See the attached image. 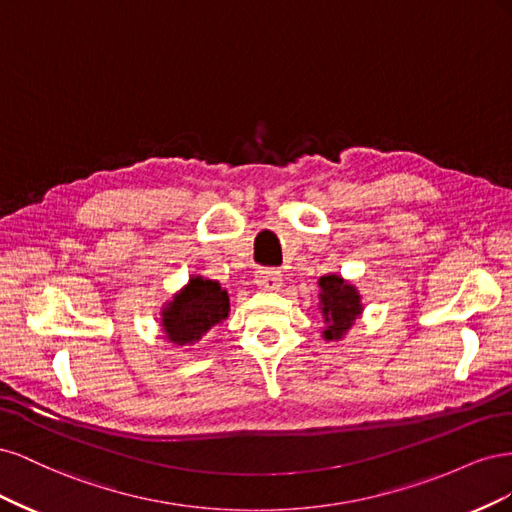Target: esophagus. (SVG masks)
I'll list each match as a JSON object with an SVG mask.
<instances>
[{"mask_svg":"<svg viewBox=\"0 0 512 512\" xmlns=\"http://www.w3.org/2000/svg\"><path fill=\"white\" fill-rule=\"evenodd\" d=\"M256 284H258L262 290L275 292V290L282 288L284 280H282L280 271H275V269H260V271L256 273Z\"/></svg>","mask_w":512,"mask_h":512,"instance_id":"obj_1","label":"esophagus"}]
</instances>
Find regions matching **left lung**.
Masks as SVG:
<instances>
[{"label":"left lung","mask_w":512,"mask_h":512,"mask_svg":"<svg viewBox=\"0 0 512 512\" xmlns=\"http://www.w3.org/2000/svg\"><path fill=\"white\" fill-rule=\"evenodd\" d=\"M318 312L322 316L324 342H342L352 324L363 314V294L342 275L329 273L318 280Z\"/></svg>","instance_id":"left-lung-1"}]
</instances>
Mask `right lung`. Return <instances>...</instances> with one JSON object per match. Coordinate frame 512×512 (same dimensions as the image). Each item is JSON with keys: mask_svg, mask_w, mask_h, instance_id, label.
Masks as SVG:
<instances>
[{"mask_svg": "<svg viewBox=\"0 0 512 512\" xmlns=\"http://www.w3.org/2000/svg\"><path fill=\"white\" fill-rule=\"evenodd\" d=\"M230 314L228 292L220 282L192 275L160 309V327L168 344L194 346Z\"/></svg>", "mask_w": 512, "mask_h": 512, "instance_id": "add662e5", "label": "right lung"}]
</instances>
